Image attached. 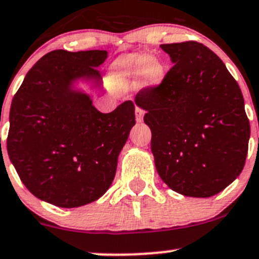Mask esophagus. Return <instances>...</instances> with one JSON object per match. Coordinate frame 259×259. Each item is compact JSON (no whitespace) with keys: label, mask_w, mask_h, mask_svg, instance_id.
I'll return each mask as SVG.
<instances>
[{"label":"esophagus","mask_w":259,"mask_h":259,"mask_svg":"<svg viewBox=\"0 0 259 259\" xmlns=\"http://www.w3.org/2000/svg\"><path fill=\"white\" fill-rule=\"evenodd\" d=\"M143 116H144V110L141 107H136V118H137L138 122L143 121Z\"/></svg>","instance_id":"esophagus-1"}]
</instances>
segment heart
<instances>
[{"instance_id": "obj_1", "label": "heart", "mask_w": 259, "mask_h": 259, "mask_svg": "<svg viewBox=\"0 0 259 259\" xmlns=\"http://www.w3.org/2000/svg\"><path fill=\"white\" fill-rule=\"evenodd\" d=\"M117 70L123 76H131L137 69L141 70L142 81L144 86L157 85L163 77L162 65L154 58L141 57L137 54L126 55L116 63Z\"/></svg>"}]
</instances>
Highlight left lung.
<instances>
[{
    "label": "left lung",
    "mask_w": 259,
    "mask_h": 259,
    "mask_svg": "<svg viewBox=\"0 0 259 259\" xmlns=\"http://www.w3.org/2000/svg\"><path fill=\"white\" fill-rule=\"evenodd\" d=\"M173 66L160 84L143 88L136 104L152 131L155 168L171 190L210 197L241 174L251 135L237 81L197 41L162 44Z\"/></svg>",
    "instance_id": "obj_1"
}]
</instances>
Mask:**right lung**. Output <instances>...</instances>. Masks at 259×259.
I'll return each instance as SVG.
<instances>
[{
	"label": "right lung",
	"instance_id": "obj_1",
	"mask_svg": "<svg viewBox=\"0 0 259 259\" xmlns=\"http://www.w3.org/2000/svg\"><path fill=\"white\" fill-rule=\"evenodd\" d=\"M106 51H53L27 73L13 96L7 152L24 186L59 207L95 201L112 184L117 158L135 126V104L101 113L73 80L100 82Z\"/></svg>",
	"mask_w": 259,
	"mask_h": 259
}]
</instances>
